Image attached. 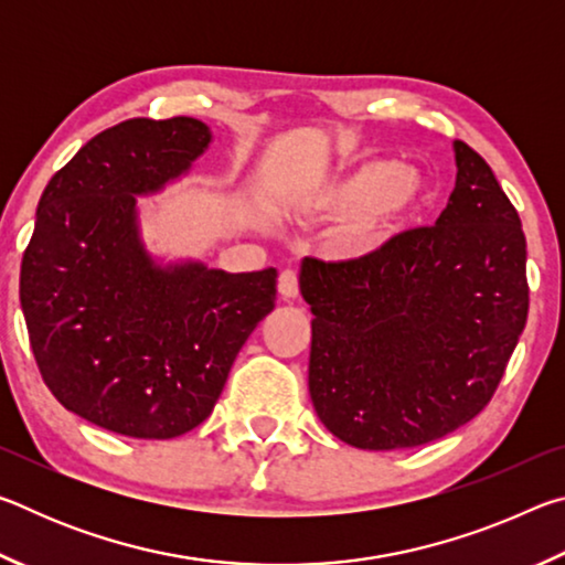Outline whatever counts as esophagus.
I'll list each match as a JSON object with an SVG mask.
<instances>
[{"mask_svg":"<svg viewBox=\"0 0 565 565\" xmlns=\"http://www.w3.org/2000/svg\"><path fill=\"white\" fill-rule=\"evenodd\" d=\"M279 294H281V299H296V296H299V279H296V274L294 271H281V276H279Z\"/></svg>","mask_w":565,"mask_h":565,"instance_id":"obj_1","label":"esophagus"}]
</instances>
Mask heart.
<instances>
[{
	"instance_id": "heart-1",
	"label": "heart",
	"mask_w": 565,
	"mask_h": 565,
	"mask_svg": "<svg viewBox=\"0 0 565 565\" xmlns=\"http://www.w3.org/2000/svg\"><path fill=\"white\" fill-rule=\"evenodd\" d=\"M431 199L434 186L420 169L371 159L306 184L289 196L284 214L296 224L341 222L333 254L341 262H363L384 252Z\"/></svg>"
}]
</instances>
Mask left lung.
<instances>
[{"label":"left lung","mask_w":565,"mask_h":565,"mask_svg":"<svg viewBox=\"0 0 565 565\" xmlns=\"http://www.w3.org/2000/svg\"><path fill=\"white\" fill-rule=\"evenodd\" d=\"M456 186L434 226L363 262L303 259L309 394L343 444L394 451L481 414L529 317L525 236L491 167L454 141Z\"/></svg>","instance_id":"obj_1"}]
</instances>
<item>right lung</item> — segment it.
Here are the masks:
<instances>
[{
	"instance_id": "right-lung-1",
	"label": "right lung",
	"mask_w": 565,
	"mask_h": 565,
	"mask_svg": "<svg viewBox=\"0 0 565 565\" xmlns=\"http://www.w3.org/2000/svg\"><path fill=\"white\" fill-rule=\"evenodd\" d=\"M212 141L191 117L121 121L76 151L36 206L19 274L36 366L66 411L107 431L196 428L274 311L276 269L164 262L141 236L137 199L186 177Z\"/></svg>"
}]
</instances>
